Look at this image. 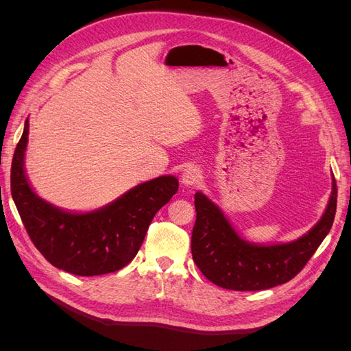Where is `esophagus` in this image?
Here are the masks:
<instances>
[{
	"mask_svg": "<svg viewBox=\"0 0 351 351\" xmlns=\"http://www.w3.org/2000/svg\"><path fill=\"white\" fill-rule=\"evenodd\" d=\"M200 180H202V171H200V168H197V167L187 168L182 176V183L187 187L196 186L200 182Z\"/></svg>",
	"mask_w": 351,
	"mask_h": 351,
	"instance_id": "obj_1",
	"label": "esophagus"
}]
</instances>
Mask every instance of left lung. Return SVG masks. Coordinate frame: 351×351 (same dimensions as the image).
<instances>
[{
    "instance_id": "1",
    "label": "left lung",
    "mask_w": 351,
    "mask_h": 351,
    "mask_svg": "<svg viewBox=\"0 0 351 351\" xmlns=\"http://www.w3.org/2000/svg\"><path fill=\"white\" fill-rule=\"evenodd\" d=\"M195 208L192 254L200 272L222 289L259 291L289 282L313 256L332 227L337 184L334 180L325 214L307 234L271 246L244 241L221 209L200 192L195 195Z\"/></svg>"
}]
</instances>
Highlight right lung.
<instances>
[{"mask_svg":"<svg viewBox=\"0 0 351 351\" xmlns=\"http://www.w3.org/2000/svg\"><path fill=\"white\" fill-rule=\"evenodd\" d=\"M29 121L12 162V196L27 234L51 265L93 277L115 272L139 252L156 212L178 190V180L162 176L130 189L112 204L88 214H71L40 199L23 169Z\"/></svg>","mask_w":351,"mask_h":351,"instance_id":"1","label":"right lung"}]
</instances>
